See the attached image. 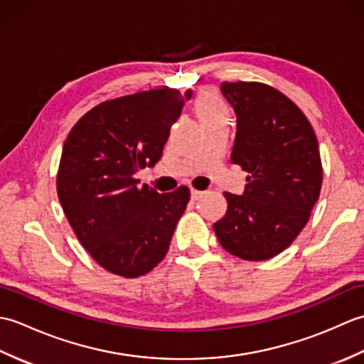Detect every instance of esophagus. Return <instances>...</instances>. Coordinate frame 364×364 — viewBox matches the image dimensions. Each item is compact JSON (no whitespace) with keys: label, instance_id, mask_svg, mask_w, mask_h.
<instances>
[{"label":"esophagus","instance_id":"esophagus-1","mask_svg":"<svg viewBox=\"0 0 364 364\" xmlns=\"http://www.w3.org/2000/svg\"><path fill=\"white\" fill-rule=\"evenodd\" d=\"M203 194H205V192H202V191L191 189V198L194 200V202H196V200H198V198H202V197H203Z\"/></svg>","mask_w":364,"mask_h":364}]
</instances>
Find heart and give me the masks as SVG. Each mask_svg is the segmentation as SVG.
Instances as JSON below:
<instances>
[{
	"label": "heart",
	"instance_id": "b5f03b06",
	"mask_svg": "<svg viewBox=\"0 0 364 364\" xmlns=\"http://www.w3.org/2000/svg\"><path fill=\"white\" fill-rule=\"evenodd\" d=\"M197 112L200 120H202L227 114V107L222 103V100L213 94V92H205L197 100Z\"/></svg>",
	"mask_w": 364,
	"mask_h": 364
}]
</instances>
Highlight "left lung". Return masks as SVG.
<instances>
[{
  "label": "left lung",
  "instance_id": "obj_1",
  "mask_svg": "<svg viewBox=\"0 0 364 364\" xmlns=\"http://www.w3.org/2000/svg\"><path fill=\"white\" fill-rule=\"evenodd\" d=\"M236 114L231 162L249 172L242 196L225 192L220 245L237 258H274L306 225L321 194L322 164L310 122L282 92L262 82H222Z\"/></svg>",
  "mask_w": 364,
  "mask_h": 364
}]
</instances>
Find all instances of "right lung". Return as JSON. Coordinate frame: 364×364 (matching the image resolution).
<instances>
[{
	"instance_id": "1",
	"label": "right lung",
	"mask_w": 364,
	"mask_h": 364,
	"mask_svg": "<svg viewBox=\"0 0 364 364\" xmlns=\"http://www.w3.org/2000/svg\"><path fill=\"white\" fill-rule=\"evenodd\" d=\"M192 90L154 89L84 114L67 136L58 197L84 249L107 272L136 278L158 266L191 198L186 186L159 194L134 175L159 161L170 127Z\"/></svg>"
}]
</instances>
